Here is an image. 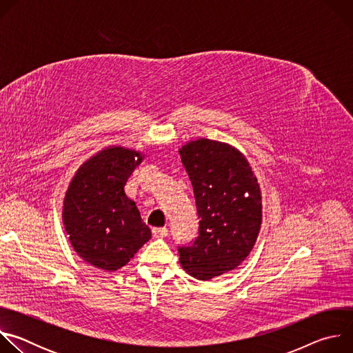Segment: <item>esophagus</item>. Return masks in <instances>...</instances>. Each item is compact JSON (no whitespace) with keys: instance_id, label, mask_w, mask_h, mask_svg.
Segmentation results:
<instances>
[{"instance_id":"obj_1","label":"esophagus","mask_w":353,"mask_h":353,"mask_svg":"<svg viewBox=\"0 0 353 353\" xmlns=\"http://www.w3.org/2000/svg\"><path fill=\"white\" fill-rule=\"evenodd\" d=\"M168 229L166 228H154L152 229V236L155 239H159V237H166L168 236Z\"/></svg>"}]
</instances>
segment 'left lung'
<instances>
[{
	"label": "left lung",
	"mask_w": 353,
	"mask_h": 353,
	"mask_svg": "<svg viewBox=\"0 0 353 353\" xmlns=\"http://www.w3.org/2000/svg\"><path fill=\"white\" fill-rule=\"evenodd\" d=\"M194 190L198 236L179 245L180 264L210 281L245 260L261 226V192L247 159L228 143L198 139L180 150Z\"/></svg>",
	"instance_id": "left-lung-1"
}]
</instances>
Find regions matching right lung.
Masks as SVG:
<instances>
[{
  "instance_id": "obj_1",
  "label": "right lung",
  "mask_w": 353,
  "mask_h": 353,
  "mask_svg": "<svg viewBox=\"0 0 353 353\" xmlns=\"http://www.w3.org/2000/svg\"><path fill=\"white\" fill-rule=\"evenodd\" d=\"M142 157L108 148L86 161L64 199L63 221L74 250L88 264L108 272L124 267L150 239L124 185Z\"/></svg>"
}]
</instances>
